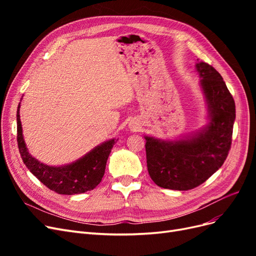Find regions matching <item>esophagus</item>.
<instances>
[{"instance_id":"1","label":"esophagus","mask_w":256,"mask_h":256,"mask_svg":"<svg viewBox=\"0 0 256 256\" xmlns=\"http://www.w3.org/2000/svg\"><path fill=\"white\" fill-rule=\"evenodd\" d=\"M130 128L136 131V130L140 129V125H138V124H136V122H130Z\"/></svg>"}]
</instances>
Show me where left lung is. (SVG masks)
Here are the masks:
<instances>
[{
	"mask_svg": "<svg viewBox=\"0 0 256 256\" xmlns=\"http://www.w3.org/2000/svg\"><path fill=\"white\" fill-rule=\"evenodd\" d=\"M208 106V124L180 141L146 140L147 170L161 188L190 190L206 182L226 161L236 118L235 102L221 74L205 62L196 66Z\"/></svg>",
	"mask_w": 256,
	"mask_h": 256,
	"instance_id": "1",
	"label": "left lung"
}]
</instances>
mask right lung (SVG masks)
Here are the masks:
<instances>
[{"label":"right lung","instance_id":"obj_1","mask_svg":"<svg viewBox=\"0 0 256 256\" xmlns=\"http://www.w3.org/2000/svg\"><path fill=\"white\" fill-rule=\"evenodd\" d=\"M19 111L20 104L17 109V142L20 156L30 172L36 176L38 180L58 194L67 196L84 193L97 187L104 177L106 160L116 142L115 138L98 145L70 164L60 166L44 164L28 152L22 134Z\"/></svg>","mask_w":256,"mask_h":256}]
</instances>
